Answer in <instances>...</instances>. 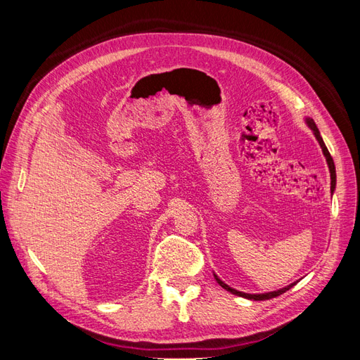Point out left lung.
I'll list each match as a JSON object with an SVG mask.
<instances>
[{"instance_id": "1", "label": "left lung", "mask_w": 360, "mask_h": 360, "mask_svg": "<svg viewBox=\"0 0 360 360\" xmlns=\"http://www.w3.org/2000/svg\"><path fill=\"white\" fill-rule=\"evenodd\" d=\"M308 124H309V126H311V129L314 130V134H315V136H317L319 143H320V146H321V148H323V153H324L326 159H328L329 169H330V180H332V181H330V191L333 192V189H335V184H336V172H335V163H333V159H332V156H330V153H329L328 147H326L324 141H323V138H321V135H320V132H319V129H317V126H315V123H314V120L308 118ZM214 278H216V281H217V284H219L222 288H225L226 291H230V292L236 294V296L246 297V299H254V300H269V299L278 297V296H281L282 292H285L287 290H290L294 284H296V282H294V284H291V285H288V287H285V288H281V290H278V291H271V292H264V294H248V292H242V291H237V290H234V288H231V287H228V285H226V284H224V282H222L219 278H217V276H214Z\"/></svg>"}]
</instances>
